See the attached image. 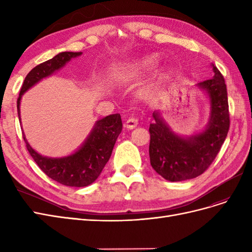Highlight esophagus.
<instances>
[{"mask_svg": "<svg viewBox=\"0 0 252 252\" xmlns=\"http://www.w3.org/2000/svg\"><path fill=\"white\" fill-rule=\"evenodd\" d=\"M138 124H139V120L136 119V118L131 117V118H129V119L126 121L125 127L128 128V129H133V128H135L136 126H138Z\"/></svg>", "mask_w": 252, "mask_h": 252, "instance_id": "34e87169", "label": "esophagus"}]
</instances>
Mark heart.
Here are the masks:
<instances>
[{
    "mask_svg": "<svg viewBox=\"0 0 252 252\" xmlns=\"http://www.w3.org/2000/svg\"><path fill=\"white\" fill-rule=\"evenodd\" d=\"M157 65H158V58L156 56H149L132 63L130 67H128V72H130L131 74L144 73L154 69Z\"/></svg>",
    "mask_w": 252,
    "mask_h": 252,
    "instance_id": "1",
    "label": "heart"
}]
</instances>
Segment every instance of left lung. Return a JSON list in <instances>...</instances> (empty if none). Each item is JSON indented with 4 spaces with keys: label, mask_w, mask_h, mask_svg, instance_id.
I'll list each match as a JSON object with an SVG mask.
<instances>
[{
    "label": "left lung",
    "mask_w": 252,
    "mask_h": 252,
    "mask_svg": "<svg viewBox=\"0 0 252 252\" xmlns=\"http://www.w3.org/2000/svg\"><path fill=\"white\" fill-rule=\"evenodd\" d=\"M215 77L199 86L207 91L211 102V118L202 133L183 139L170 131L163 120L154 113L150 124V164L159 175L171 182L199 177L215 161L230 126L227 88L223 74L213 66Z\"/></svg>",
    "instance_id": "1"
}]
</instances>
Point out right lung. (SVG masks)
Returning a JSON list of instances; mask_svg holds the SVG:
<instances>
[{
	"label": "right lung",
	"instance_id": "add662e5",
	"mask_svg": "<svg viewBox=\"0 0 252 252\" xmlns=\"http://www.w3.org/2000/svg\"><path fill=\"white\" fill-rule=\"evenodd\" d=\"M82 52H61L56 57L32 68L23 82L18 97V113L20 119V101L22 94L41 79L63 67L71 58ZM122 120L119 113L110 114L100 120L82 148L72 156L62 158H50L40 156L27 143L26 148L41 170L60 184L70 187H84L94 183L110 158L114 144L122 131Z\"/></svg>",
	"mask_w": 252,
	"mask_h": 252
}]
</instances>
